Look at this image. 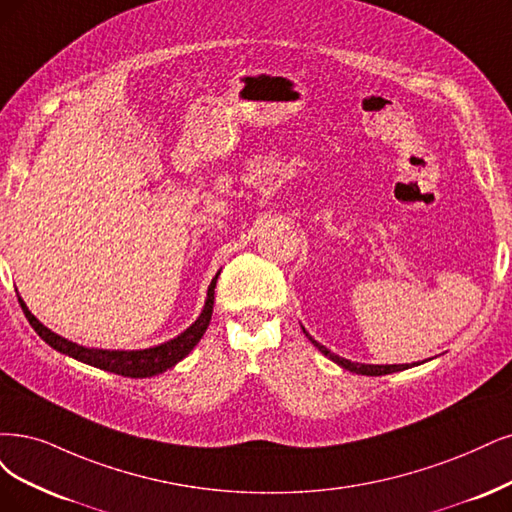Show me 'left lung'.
Returning <instances> with one entry per match:
<instances>
[{"label": "left lung", "mask_w": 512, "mask_h": 512, "mask_svg": "<svg viewBox=\"0 0 512 512\" xmlns=\"http://www.w3.org/2000/svg\"><path fill=\"white\" fill-rule=\"evenodd\" d=\"M304 333H306V337L310 339V342H312L320 352H323L325 356H329L333 363H337L339 367H344L346 371H352V373H358V375H388V373H394V371H405V369H409V365H363V363H352V361H348V358L337 356V354H333L331 350H327L325 346H320L306 329H304Z\"/></svg>", "instance_id": "1"}]
</instances>
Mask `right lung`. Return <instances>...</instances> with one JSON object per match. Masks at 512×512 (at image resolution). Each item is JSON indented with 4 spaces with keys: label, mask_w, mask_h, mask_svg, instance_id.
<instances>
[{
    "label": "right lung",
    "mask_w": 512,
    "mask_h": 512,
    "mask_svg": "<svg viewBox=\"0 0 512 512\" xmlns=\"http://www.w3.org/2000/svg\"><path fill=\"white\" fill-rule=\"evenodd\" d=\"M217 278H219V274L213 278L211 285H208L204 308H202V314L198 316L196 323L189 329H185L181 335H177L175 339H170V342H164V344L154 346V348H145V350H101V348L78 346V344L69 342V339L56 335L48 327H44L40 320H37L29 312L27 304L21 297H18V301H21V308H23L27 320H29V325L56 352L67 354V356L75 358V361H80V363L92 365L97 369H105V371H111V373H118V375H124V377H151V375L164 373L170 367H175L200 342L208 323H211V316H213Z\"/></svg>",
    "instance_id": "1"
}]
</instances>
